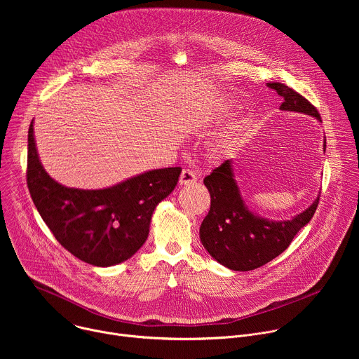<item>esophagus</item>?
Listing matches in <instances>:
<instances>
[{
	"label": "esophagus",
	"instance_id": "esophagus-1",
	"mask_svg": "<svg viewBox=\"0 0 359 359\" xmlns=\"http://www.w3.org/2000/svg\"><path fill=\"white\" fill-rule=\"evenodd\" d=\"M196 182H197V177H196V175H194L191 170H189V169H183V170H182V175H180V179H179L180 186L193 184V183H196Z\"/></svg>",
	"mask_w": 359,
	"mask_h": 359
}]
</instances>
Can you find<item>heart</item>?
I'll use <instances>...</instances> for the list:
<instances>
[{
    "instance_id": "heart-1",
    "label": "heart",
    "mask_w": 359,
    "mask_h": 359,
    "mask_svg": "<svg viewBox=\"0 0 359 359\" xmlns=\"http://www.w3.org/2000/svg\"><path fill=\"white\" fill-rule=\"evenodd\" d=\"M229 142V139H222V140H219L217 142V144H216V149L219 150V149H222V147H224L226 146V143Z\"/></svg>"
}]
</instances>
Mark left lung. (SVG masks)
Instances as JSON below:
<instances>
[{
	"label": "left lung",
	"mask_w": 359,
	"mask_h": 359,
	"mask_svg": "<svg viewBox=\"0 0 359 359\" xmlns=\"http://www.w3.org/2000/svg\"><path fill=\"white\" fill-rule=\"evenodd\" d=\"M284 102L280 111L310 115L321 122L318 111L294 89L280 82L267 83ZM325 149V142H324ZM210 193V210L200 226L203 247L222 266L234 271L259 269L280 255L295 234L313 219L320 196L290 220H270L248 209L237 184L233 161H226L203 180Z\"/></svg>",
	"instance_id": "obj_1"
}]
</instances>
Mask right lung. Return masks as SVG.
Instances as JSON below:
<instances>
[{
    "instance_id": "right-lung-1",
    "label": "right lung",
    "mask_w": 359,
    "mask_h": 359,
    "mask_svg": "<svg viewBox=\"0 0 359 359\" xmlns=\"http://www.w3.org/2000/svg\"><path fill=\"white\" fill-rule=\"evenodd\" d=\"M180 173V168L153 169L105 189L67 187L45 172L34 121L29 125L27 183L35 208L64 248L96 267L123 263L144 244L153 212Z\"/></svg>"
}]
</instances>
